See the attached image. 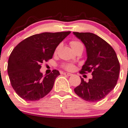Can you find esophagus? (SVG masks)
Instances as JSON below:
<instances>
[{"instance_id":"1","label":"esophagus","mask_w":128,"mask_h":128,"mask_svg":"<svg viewBox=\"0 0 128 128\" xmlns=\"http://www.w3.org/2000/svg\"><path fill=\"white\" fill-rule=\"evenodd\" d=\"M63 74L65 75V76H71L72 75V74L68 73V72H64V73H63Z\"/></svg>"}]
</instances>
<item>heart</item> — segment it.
Segmentation results:
<instances>
[{
  "label": "heart",
  "instance_id": "1",
  "mask_svg": "<svg viewBox=\"0 0 128 128\" xmlns=\"http://www.w3.org/2000/svg\"><path fill=\"white\" fill-rule=\"evenodd\" d=\"M70 44L73 50L77 48V47L79 46H82V44L80 42H78L77 40H72L70 42ZM57 50H58V48L56 49V51H57ZM62 67L67 70H72L74 69L75 66L72 63H65V64L62 65Z\"/></svg>",
  "mask_w": 128,
  "mask_h": 128
}]
</instances>
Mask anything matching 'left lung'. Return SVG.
I'll list each match as a JSON object with an SVG mask.
<instances>
[{
	"label": "left lung",
	"instance_id": "1",
	"mask_svg": "<svg viewBox=\"0 0 128 128\" xmlns=\"http://www.w3.org/2000/svg\"><path fill=\"white\" fill-rule=\"evenodd\" d=\"M85 45L87 60L80 74L92 73L88 82L81 78L80 85L74 89L77 95L90 102L104 99L118 82L120 64L112 47L96 35L90 32H74Z\"/></svg>",
	"mask_w": 128,
	"mask_h": 128
}]
</instances>
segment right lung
<instances>
[{"label": "right lung", "mask_w": 128, "mask_h": 128, "mask_svg": "<svg viewBox=\"0 0 128 128\" xmlns=\"http://www.w3.org/2000/svg\"><path fill=\"white\" fill-rule=\"evenodd\" d=\"M70 32H44L27 37L12 50L8 60L10 84L19 96L26 101L42 98L52 90L60 75L57 70L44 77L41 64L52 58L56 47Z\"/></svg>", "instance_id": "obj_1"}]
</instances>
